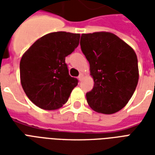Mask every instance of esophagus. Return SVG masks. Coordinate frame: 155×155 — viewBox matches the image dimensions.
Returning <instances> with one entry per match:
<instances>
[{"label": "esophagus", "instance_id": "34e87169", "mask_svg": "<svg viewBox=\"0 0 155 155\" xmlns=\"http://www.w3.org/2000/svg\"><path fill=\"white\" fill-rule=\"evenodd\" d=\"M83 78H84V74L81 73V74H80V75L78 76V80H79L80 81H81L82 80H83Z\"/></svg>", "mask_w": 155, "mask_h": 155}]
</instances>
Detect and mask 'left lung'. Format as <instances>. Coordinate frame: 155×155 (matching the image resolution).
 <instances>
[{
    "label": "left lung",
    "instance_id": "left-lung-1",
    "mask_svg": "<svg viewBox=\"0 0 155 155\" xmlns=\"http://www.w3.org/2000/svg\"><path fill=\"white\" fill-rule=\"evenodd\" d=\"M81 47L94 82L92 91L86 94L90 107L105 114L120 111L132 97L139 81L133 48L107 31L82 34Z\"/></svg>",
    "mask_w": 155,
    "mask_h": 155
}]
</instances>
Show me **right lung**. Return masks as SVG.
I'll use <instances>...</instances> for the list:
<instances>
[{"instance_id":"1","label":"right lung","mask_w":155,"mask_h":155,"mask_svg":"<svg viewBox=\"0 0 155 155\" xmlns=\"http://www.w3.org/2000/svg\"><path fill=\"white\" fill-rule=\"evenodd\" d=\"M80 34L57 31L45 35L22 55L20 76L22 88L33 104L54 110L67 102L78 80L69 74L65 57L77 47Z\"/></svg>"}]
</instances>
